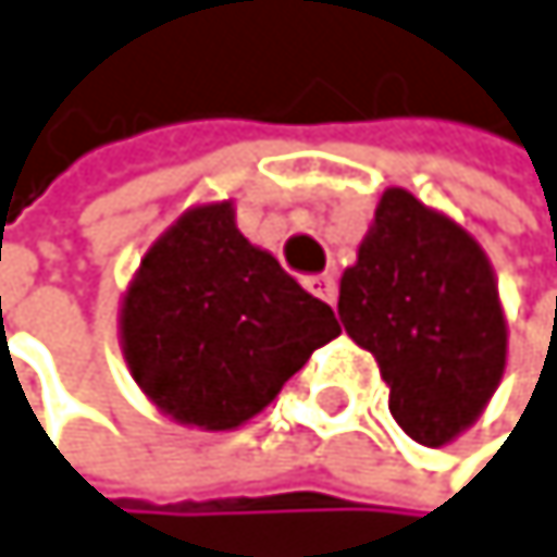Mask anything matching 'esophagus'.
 Returning <instances> with one entry per match:
<instances>
[{"mask_svg":"<svg viewBox=\"0 0 557 557\" xmlns=\"http://www.w3.org/2000/svg\"><path fill=\"white\" fill-rule=\"evenodd\" d=\"M304 284H307V290L317 294L320 300H327V304L337 300V281H334V273H313V276H307Z\"/></svg>","mask_w":557,"mask_h":557,"instance_id":"obj_1","label":"esophagus"}]
</instances>
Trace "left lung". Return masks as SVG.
Wrapping results in <instances>:
<instances>
[{"mask_svg": "<svg viewBox=\"0 0 557 557\" xmlns=\"http://www.w3.org/2000/svg\"><path fill=\"white\" fill-rule=\"evenodd\" d=\"M347 337L371 350L387 408L424 447L468 431L508 363L498 276L471 233L387 186L337 300Z\"/></svg>", "mask_w": 557, "mask_h": 557, "instance_id": "left-lung-1", "label": "left lung"}]
</instances>
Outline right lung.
<instances>
[{"label":"right lung","instance_id":"1","mask_svg":"<svg viewBox=\"0 0 557 557\" xmlns=\"http://www.w3.org/2000/svg\"><path fill=\"white\" fill-rule=\"evenodd\" d=\"M337 334L334 310L237 230L233 200L197 203L163 230L120 300L133 381L200 431L247 424Z\"/></svg>","mask_w":557,"mask_h":557}]
</instances>
